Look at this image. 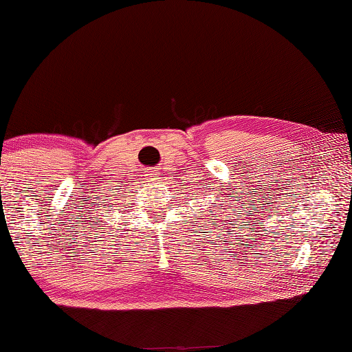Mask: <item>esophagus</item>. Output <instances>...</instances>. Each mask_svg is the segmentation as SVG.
<instances>
[{"label": "esophagus", "instance_id": "obj_1", "mask_svg": "<svg viewBox=\"0 0 352 352\" xmlns=\"http://www.w3.org/2000/svg\"><path fill=\"white\" fill-rule=\"evenodd\" d=\"M148 175H151V177H157V174H155L153 170H151V174H148Z\"/></svg>", "mask_w": 352, "mask_h": 352}]
</instances>
